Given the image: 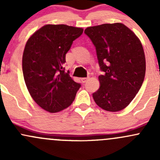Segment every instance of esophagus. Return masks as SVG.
<instances>
[{
    "instance_id": "34e87169",
    "label": "esophagus",
    "mask_w": 160,
    "mask_h": 160,
    "mask_svg": "<svg viewBox=\"0 0 160 160\" xmlns=\"http://www.w3.org/2000/svg\"><path fill=\"white\" fill-rule=\"evenodd\" d=\"M88 80H89V77H83V78L80 79V80H81L82 83H86Z\"/></svg>"
}]
</instances>
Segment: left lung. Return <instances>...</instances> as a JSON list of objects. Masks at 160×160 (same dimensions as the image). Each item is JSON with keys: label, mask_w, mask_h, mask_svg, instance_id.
I'll list each match as a JSON object with an SVG mask.
<instances>
[{"label": "left lung", "mask_w": 160, "mask_h": 160, "mask_svg": "<svg viewBox=\"0 0 160 160\" xmlns=\"http://www.w3.org/2000/svg\"><path fill=\"white\" fill-rule=\"evenodd\" d=\"M96 47L104 75L98 77L100 88L93 93L104 110H123L141 88L146 74V57L139 38L122 23L103 24L84 31Z\"/></svg>", "instance_id": "1"}]
</instances>
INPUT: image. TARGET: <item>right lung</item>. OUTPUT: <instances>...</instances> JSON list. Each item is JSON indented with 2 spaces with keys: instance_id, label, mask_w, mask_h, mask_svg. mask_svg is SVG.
Segmentation results:
<instances>
[{
  "instance_id": "right-lung-1",
  "label": "right lung",
  "mask_w": 160,
  "mask_h": 160,
  "mask_svg": "<svg viewBox=\"0 0 160 160\" xmlns=\"http://www.w3.org/2000/svg\"><path fill=\"white\" fill-rule=\"evenodd\" d=\"M82 28L46 25L29 37L22 56V71L27 89L39 107L50 113L68 108L80 84L65 72L66 54Z\"/></svg>"
}]
</instances>
